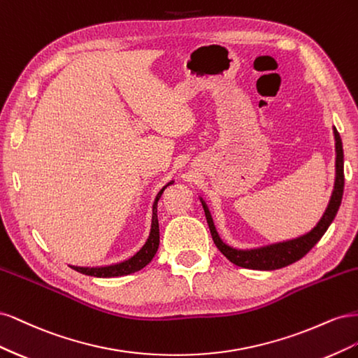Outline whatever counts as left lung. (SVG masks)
I'll return each instance as SVG.
<instances>
[{
  "mask_svg": "<svg viewBox=\"0 0 358 358\" xmlns=\"http://www.w3.org/2000/svg\"><path fill=\"white\" fill-rule=\"evenodd\" d=\"M334 140H336V180H334V191L331 194L330 203L326 209V213L322 215V218L313 227L308 234L297 237V239H292L282 243H275L270 246H264L259 249H251V251H239V249L230 248L225 245L221 237L218 236L215 230V225L212 221V216L206 208V204L201 201L206 221H208L209 230L212 234V239L216 245V248L224 254L227 259L236 266L243 267V268H254V270H276L282 268L285 266H289L292 263L299 262L300 258L305 257L310 249L317 245V242L327 231L329 225L334 220L336 213L339 210V206L343 196V185H345V175H343V149H342V140L338 133V129L333 128Z\"/></svg>",
  "mask_w": 358,
  "mask_h": 358,
  "instance_id": "obj_1",
  "label": "left lung"
}]
</instances>
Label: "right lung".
I'll return each instance as SVG.
<instances>
[{
	"mask_svg": "<svg viewBox=\"0 0 358 358\" xmlns=\"http://www.w3.org/2000/svg\"><path fill=\"white\" fill-rule=\"evenodd\" d=\"M169 185H171V182L167 183V185L158 192V196H157L155 203H154V209H152V227H150L149 239L145 243V246L140 249V251L134 257L127 259V262H124V263H119V264H115V266H107V267H96V268L74 267V266H70V267L74 268L76 272L88 275V276L113 278V276H124V275L134 273V272H137V270L143 268L146 264L152 262V258L155 257V254L158 251V245H159V225H158V218H157V204H158V200L162 196V192H164V189Z\"/></svg>",
	"mask_w": 358,
	"mask_h": 358,
	"instance_id": "1",
	"label": "right lung"
}]
</instances>
